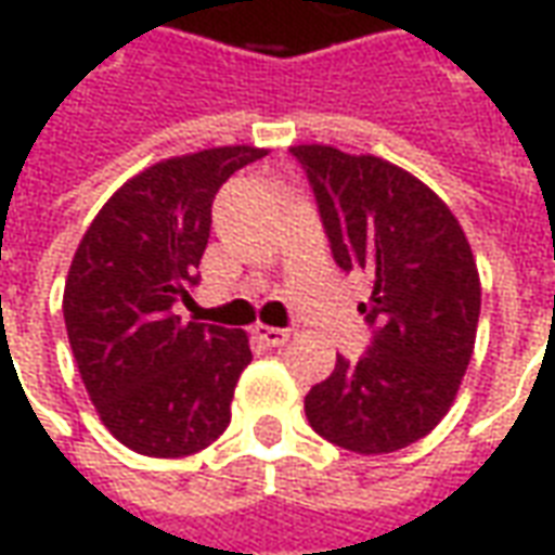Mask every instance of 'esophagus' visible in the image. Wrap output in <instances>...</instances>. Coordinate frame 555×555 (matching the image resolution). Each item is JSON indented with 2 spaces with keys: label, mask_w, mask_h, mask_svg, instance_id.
Here are the masks:
<instances>
[{
  "label": "esophagus",
  "mask_w": 555,
  "mask_h": 555,
  "mask_svg": "<svg viewBox=\"0 0 555 555\" xmlns=\"http://www.w3.org/2000/svg\"><path fill=\"white\" fill-rule=\"evenodd\" d=\"M253 333L261 345H267V348H282V345L291 338L288 330H279V326H264V324L255 326Z\"/></svg>",
  "instance_id": "34e87169"
}]
</instances>
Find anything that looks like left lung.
Masks as SVG:
<instances>
[{
	"label": "left lung",
	"mask_w": 555,
	"mask_h": 555,
	"mask_svg": "<svg viewBox=\"0 0 555 555\" xmlns=\"http://www.w3.org/2000/svg\"><path fill=\"white\" fill-rule=\"evenodd\" d=\"M291 154L309 175L338 267L374 282L360 306L372 350L357 362L336 357L306 396V418L348 452H398L440 425L473 360L476 255L449 205L396 163L321 142Z\"/></svg>",
	"instance_id": "8db88e82"
}]
</instances>
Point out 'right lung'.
<instances>
[{"instance_id": "1", "label": "right lung", "mask_w": 555, "mask_h": 555, "mask_svg": "<svg viewBox=\"0 0 555 555\" xmlns=\"http://www.w3.org/2000/svg\"><path fill=\"white\" fill-rule=\"evenodd\" d=\"M264 154L222 145L159 159L109 195L74 253L67 341L98 416L133 452L183 457L229 428L249 336L171 306L198 282L217 190Z\"/></svg>"}]
</instances>
